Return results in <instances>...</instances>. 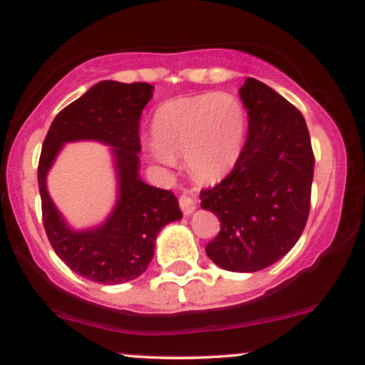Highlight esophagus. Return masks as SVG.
Masks as SVG:
<instances>
[{"label": "esophagus", "instance_id": "34e87169", "mask_svg": "<svg viewBox=\"0 0 365 365\" xmlns=\"http://www.w3.org/2000/svg\"><path fill=\"white\" fill-rule=\"evenodd\" d=\"M178 202H180V209H182L185 216L192 215V212L195 211V194H192V192H185V194L180 195Z\"/></svg>", "mask_w": 365, "mask_h": 365}]
</instances>
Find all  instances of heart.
<instances>
[{"label": "heart", "mask_w": 365, "mask_h": 365, "mask_svg": "<svg viewBox=\"0 0 365 365\" xmlns=\"http://www.w3.org/2000/svg\"><path fill=\"white\" fill-rule=\"evenodd\" d=\"M247 115L230 94H200L168 101L153 116L154 139L145 150L163 168H173L178 156L188 171L204 182L225 177L240 159Z\"/></svg>", "instance_id": "heart-1"}]
</instances>
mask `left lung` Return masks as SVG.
I'll return each mask as SVG.
<instances>
[{"label": "left lung", "mask_w": 365, "mask_h": 365, "mask_svg": "<svg viewBox=\"0 0 365 365\" xmlns=\"http://www.w3.org/2000/svg\"><path fill=\"white\" fill-rule=\"evenodd\" d=\"M249 116L240 159L216 187L200 192V207L221 230L206 245L216 266L255 273L292 250L311 207L314 154L302 113L266 83L249 77L238 91Z\"/></svg>", "instance_id": "left-lung-1"}]
</instances>
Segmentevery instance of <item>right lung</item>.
Segmentation results:
<instances>
[{
  "mask_svg": "<svg viewBox=\"0 0 365 365\" xmlns=\"http://www.w3.org/2000/svg\"><path fill=\"white\" fill-rule=\"evenodd\" d=\"M153 91L144 82L96 83L58 113L44 139L37 182L46 235L58 257L91 282L120 284L139 278L153 261L158 233L183 216L173 192L150 187L139 175V123ZM77 140L110 145L119 187L110 216L89 230H73L66 223L45 185L62 145Z\"/></svg>",
  "mask_w": 365,
  "mask_h": 365,
  "instance_id": "add662e5",
  "label": "right lung"
}]
</instances>
